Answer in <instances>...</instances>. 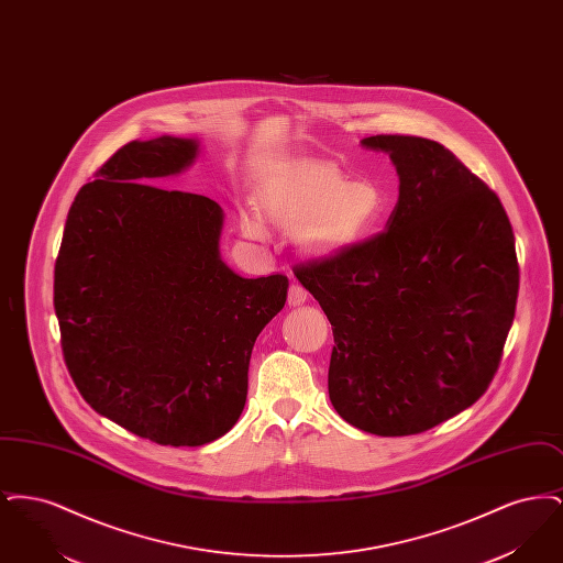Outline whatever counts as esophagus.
Masks as SVG:
<instances>
[{
    "instance_id": "obj_1",
    "label": "esophagus",
    "mask_w": 563,
    "mask_h": 563,
    "mask_svg": "<svg viewBox=\"0 0 563 563\" xmlns=\"http://www.w3.org/2000/svg\"><path fill=\"white\" fill-rule=\"evenodd\" d=\"M306 299H308L306 289H303L299 283H291V287H289V297H287L289 306H301Z\"/></svg>"
}]
</instances>
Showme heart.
I'll list each match as a JSON object with an SVG mask.
<instances>
[{"mask_svg":"<svg viewBox=\"0 0 563 563\" xmlns=\"http://www.w3.org/2000/svg\"><path fill=\"white\" fill-rule=\"evenodd\" d=\"M264 211L287 230H306L303 242L312 251L333 253L363 241L384 213V198L369 184H354L329 168H312L264 194ZM242 230L255 241L266 230L255 214H242Z\"/></svg>","mask_w":563,"mask_h":563,"instance_id":"obj_1","label":"heart"}]
</instances>
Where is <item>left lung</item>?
Wrapping results in <instances>:
<instances>
[{
  "label": "left lung",
  "instance_id": "8db88e82",
  "mask_svg": "<svg viewBox=\"0 0 563 563\" xmlns=\"http://www.w3.org/2000/svg\"><path fill=\"white\" fill-rule=\"evenodd\" d=\"M399 175L386 232L295 264L331 322L329 399L356 429L405 437L464 411L498 372L519 294L500 198L437 141L375 134Z\"/></svg>",
  "mask_w": 563,
  "mask_h": 563
}]
</instances>
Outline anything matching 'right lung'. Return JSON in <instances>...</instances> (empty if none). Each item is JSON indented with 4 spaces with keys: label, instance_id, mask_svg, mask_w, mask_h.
<instances>
[{
    "label": "right lung",
    "instance_id": "right-lung-1",
    "mask_svg": "<svg viewBox=\"0 0 563 563\" xmlns=\"http://www.w3.org/2000/svg\"><path fill=\"white\" fill-rule=\"evenodd\" d=\"M196 154L198 141L179 136L120 147L78 191L54 266L60 346L84 401L173 448L236 424L251 350L289 287L223 264L214 200L154 186Z\"/></svg>",
    "mask_w": 563,
    "mask_h": 563
}]
</instances>
